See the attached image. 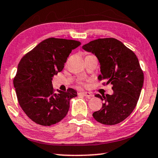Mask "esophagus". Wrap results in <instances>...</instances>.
I'll return each instance as SVG.
<instances>
[{
  "instance_id": "esophagus-1",
  "label": "esophagus",
  "mask_w": 158,
  "mask_h": 158,
  "mask_svg": "<svg viewBox=\"0 0 158 158\" xmlns=\"http://www.w3.org/2000/svg\"><path fill=\"white\" fill-rule=\"evenodd\" d=\"M79 94H81V95L84 96H86V97H92V96H93L92 94H91L89 92H86V91H83V92H81Z\"/></svg>"
}]
</instances>
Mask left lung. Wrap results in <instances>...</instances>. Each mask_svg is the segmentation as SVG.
Returning a JSON list of instances; mask_svg holds the SVG:
<instances>
[{"mask_svg":"<svg viewBox=\"0 0 158 158\" xmlns=\"http://www.w3.org/2000/svg\"><path fill=\"white\" fill-rule=\"evenodd\" d=\"M95 55L100 63L98 79L110 84L114 94L96 97L103 101L102 109L93 114L96 121L104 125H116L124 121L135 109L143 85L144 75L137 56L121 41L102 38L82 46Z\"/></svg>","mask_w":158,"mask_h":158,"instance_id":"obj_1","label":"left lung"}]
</instances>
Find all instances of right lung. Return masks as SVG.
I'll return each mask as SVG.
<instances>
[{
	"instance_id": "1",
	"label": "right lung",
	"mask_w": 158,
	"mask_h": 158,
	"mask_svg": "<svg viewBox=\"0 0 158 158\" xmlns=\"http://www.w3.org/2000/svg\"><path fill=\"white\" fill-rule=\"evenodd\" d=\"M81 42L60 38L46 39L21 59L13 79L20 107L25 114L41 126H49L64 118L69 109L71 98L77 91L55 93L52 80L62 71L72 49Z\"/></svg>"
}]
</instances>
